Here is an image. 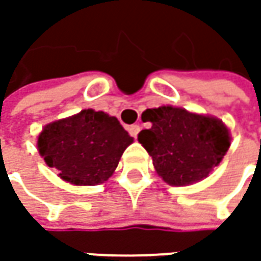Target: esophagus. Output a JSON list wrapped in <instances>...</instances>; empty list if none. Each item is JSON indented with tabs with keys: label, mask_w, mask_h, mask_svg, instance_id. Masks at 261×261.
Instances as JSON below:
<instances>
[{
	"label": "esophagus",
	"mask_w": 261,
	"mask_h": 261,
	"mask_svg": "<svg viewBox=\"0 0 261 261\" xmlns=\"http://www.w3.org/2000/svg\"><path fill=\"white\" fill-rule=\"evenodd\" d=\"M127 130H129L130 136L136 138V136H138V134H139V130H141V126H139V125H130L129 127H127Z\"/></svg>",
	"instance_id": "1"
}]
</instances>
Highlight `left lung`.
<instances>
[{
    "label": "left lung",
    "mask_w": 261,
    "mask_h": 261,
    "mask_svg": "<svg viewBox=\"0 0 261 261\" xmlns=\"http://www.w3.org/2000/svg\"><path fill=\"white\" fill-rule=\"evenodd\" d=\"M138 141L152 156L156 173L171 186H186L209 175L229 148V132L215 117L195 115L180 107L146 109Z\"/></svg>",
    "instance_id": "1"
}]
</instances>
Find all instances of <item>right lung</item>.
Listing matches in <instances>:
<instances>
[{
  "label": "right lung",
  "mask_w": 261,
  "mask_h": 261,
  "mask_svg": "<svg viewBox=\"0 0 261 261\" xmlns=\"http://www.w3.org/2000/svg\"><path fill=\"white\" fill-rule=\"evenodd\" d=\"M134 138L119 120L105 112L87 109L45 126L37 148L59 177L76 186L105 183Z\"/></svg>",
  "instance_id": "obj_1"
}]
</instances>
